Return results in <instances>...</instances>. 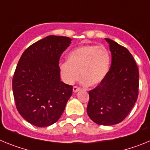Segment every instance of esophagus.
<instances>
[{"label":"esophagus","mask_w":150,"mask_h":150,"mask_svg":"<svg viewBox=\"0 0 150 150\" xmlns=\"http://www.w3.org/2000/svg\"><path fill=\"white\" fill-rule=\"evenodd\" d=\"M79 90H80V88H79V87H77V86L73 87V91H74V92H75V93H76V92H77V91H79Z\"/></svg>","instance_id":"obj_1"}]
</instances>
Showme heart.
I'll use <instances>...</instances> for the list:
<instances>
[{
  "instance_id": "b5f03b06",
  "label": "heart",
  "mask_w": 150,
  "mask_h": 150,
  "mask_svg": "<svg viewBox=\"0 0 150 150\" xmlns=\"http://www.w3.org/2000/svg\"><path fill=\"white\" fill-rule=\"evenodd\" d=\"M111 58L107 48L102 46L85 45L71 50L67 56V62L59 66L64 81L72 84L81 76L83 86H95L107 76Z\"/></svg>"
}]
</instances>
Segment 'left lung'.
Instances as JSON below:
<instances>
[{"instance_id":"obj_1","label":"left lung","mask_w":150,"mask_h":150,"mask_svg":"<svg viewBox=\"0 0 150 150\" xmlns=\"http://www.w3.org/2000/svg\"><path fill=\"white\" fill-rule=\"evenodd\" d=\"M112 63L105 79L89 91L87 113L94 122L112 125L121 122L132 110L138 96L139 71L130 52L105 38Z\"/></svg>"}]
</instances>
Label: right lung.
Segmentation results:
<instances>
[{"label":"right lung","mask_w":150,"mask_h":150,"mask_svg":"<svg viewBox=\"0 0 150 150\" xmlns=\"http://www.w3.org/2000/svg\"><path fill=\"white\" fill-rule=\"evenodd\" d=\"M72 40L50 35L30 46L18 61L13 91L19 114L37 127L54 124L72 95L73 86L61 81L59 62Z\"/></svg>","instance_id":"obj_1"}]
</instances>
